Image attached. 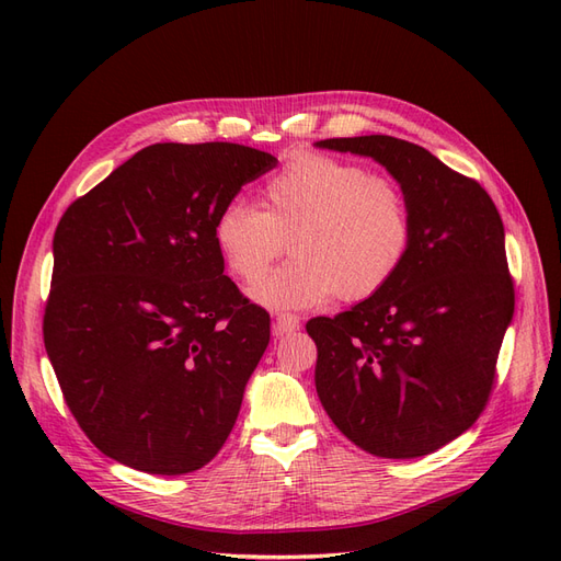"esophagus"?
<instances>
[{
  "label": "esophagus",
  "instance_id": "esophagus-1",
  "mask_svg": "<svg viewBox=\"0 0 561 561\" xmlns=\"http://www.w3.org/2000/svg\"><path fill=\"white\" fill-rule=\"evenodd\" d=\"M299 330V318L293 313H280L274 320V336H283V334H293Z\"/></svg>",
  "mask_w": 561,
  "mask_h": 561
}]
</instances>
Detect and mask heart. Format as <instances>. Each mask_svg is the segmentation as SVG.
Masks as SVG:
<instances>
[{"instance_id": "heart-1", "label": "heart", "mask_w": 561, "mask_h": 561, "mask_svg": "<svg viewBox=\"0 0 561 561\" xmlns=\"http://www.w3.org/2000/svg\"><path fill=\"white\" fill-rule=\"evenodd\" d=\"M215 245L231 274L268 309H311L332 297L367 299L396 278L412 245V213L400 186L365 165L297 154L260 192V210L233 201L215 219Z\"/></svg>"}]
</instances>
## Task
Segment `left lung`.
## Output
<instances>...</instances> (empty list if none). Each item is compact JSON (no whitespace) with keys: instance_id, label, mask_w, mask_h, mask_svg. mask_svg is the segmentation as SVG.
<instances>
[{"instance_id":"obj_1","label":"left lung","mask_w":561,"mask_h":561,"mask_svg":"<svg viewBox=\"0 0 561 561\" xmlns=\"http://www.w3.org/2000/svg\"><path fill=\"white\" fill-rule=\"evenodd\" d=\"M320 149L381 163L410 203L412 245L383 290L311 318L316 390L334 426L383 458L426 456L482 414L515 311L505 231L482 186L390 135Z\"/></svg>"}]
</instances>
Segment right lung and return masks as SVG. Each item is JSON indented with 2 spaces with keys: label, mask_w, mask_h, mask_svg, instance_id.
Instances as JSON below:
<instances>
[{
  "label": "right lung",
  "mask_w": 561,
  "mask_h": 561,
  "mask_svg": "<svg viewBox=\"0 0 561 561\" xmlns=\"http://www.w3.org/2000/svg\"><path fill=\"white\" fill-rule=\"evenodd\" d=\"M276 163L233 142L149 145L60 217L44 346L114 461L182 474L227 443L271 320L225 276L213 227Z\"/></svg>",
  "instance_id": "right-lung-1"
}]
</instances>
